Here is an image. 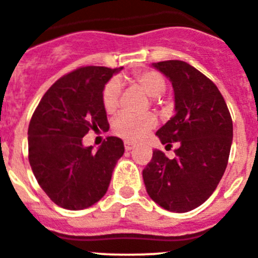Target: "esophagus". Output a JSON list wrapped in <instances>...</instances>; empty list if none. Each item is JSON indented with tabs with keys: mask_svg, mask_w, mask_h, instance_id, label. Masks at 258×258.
I'll return each mask as SVG.
<instances>
[{
	"mask_svg": "<svg viewBox=\"0 0 258 258\" xmlns=\"http://www.w3.org/2000/svg\"><path fill=\"white\" fill-rule=\"evenodd\" d=\"M124 147L126 151H132L134 148V144L132 142H124Z\"/></svg>",
	"mask_w": 258,
	"mask_h": 258,
	"instance_id": "34e87169",
	"label": "esophagus"
}]
</instances>
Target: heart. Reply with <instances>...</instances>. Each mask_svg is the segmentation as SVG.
<instances>
[{
    "mask_svg": "<svg viewBox=\"0 0 258 258\" xmlns=\"http://www.w3.org/2000/svg\"><path fill=\"white\" fill-rule=\"evenodd\" d=\"M127 81L139 86L148 96L153 97L154 102L161 101V95L166 91L167 82L161 72L154 70H143L134 73ZM102 106L107 114L117 110L120 104V88L116 81H110L102 90ZM156 125V117L152 114L132 115L121 114L112 122V132L117 137L126 141L136 142L143 138L152 127Z\"/></svg>",
    "mask_w": 258,
    "mask_h": 258,
    "instance_id": "obj_1",
    "label": "heart"
}]
</instances>
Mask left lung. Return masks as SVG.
Here are the masks:
<instances>
[{
  "label": "left lung",
  "instance_id": "left-lung-1",
  "mask_svg": "<svg viewBox=\"0 0 258 258\" xmlns=\"http://www.w3.org/2000/svg\"><path fill=\"white\" fill-rule=\"evenodd\" d=\"M153 67L167 76L175 91V115L157 132L166 148L177 144L175 158L154 149L143 170L147 192L166 210L186 213L214 192L229 158L233 122L224 97L212 80L182 60Z\"/></svg>",
  "mask_w": 258,
  "mask_h": 258
}]
</instances>
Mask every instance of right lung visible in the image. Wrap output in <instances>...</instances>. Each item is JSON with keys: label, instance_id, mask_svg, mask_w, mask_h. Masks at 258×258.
Instances as JSON below:
<instances>
[{"label": "right lung", "instance_id": "obj_1", "mask_svg": "<svg viewBox=\"0 0 258 258\" xmlns=\"http://www.w3.org/2000/svg\"><path fill=\"white\" fill-rule=\"evenodd\" d=\"M122 67H80L55 81L36 106L28 131L29 162L54 204L68 210L94 205L106 194L124 143L107 137L97 152L83 147L90 131H109L102 90Z\"/></svg>", "mask_w": 258, "mask_h": 258}]
</instances>
